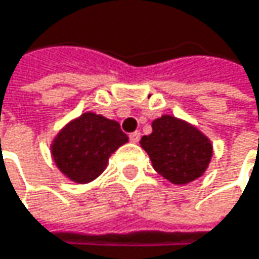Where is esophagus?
I'll return each instance as SVG.
<instances>
[{"instance_id": "esophagus-1", "label": "esophagus", "mask_w": 259, "mask_h": 259, "mask_svg": "<svg viewBox=\"0 0 259 259\" xmlns=\"http://www.w3.org/2000/svg\"><path fill=\"white\" fill-rule=\"evenodd\" d=\"M139 138H141V133H139V132H133V133H130V141H132L133 144L139 142Z\"/></svg>"}]
</instances>
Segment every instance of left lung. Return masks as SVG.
Here are the masks:
<instances>
[{
	"mask_svg": "<svg viewBox=\"0 0 259 259\" xmlns=\"http://www.w3.org/2000/svg\"><path fill=\"white\" fill-rule=\"evenodd\" d=\"M151 127L153 132L142 136L139 144L156 172L177 186L204 176L213 157V144L205 133L174 115L156 118Z\"/></svg>",
	"mask_w": 259,
	"mask_h": 259,
	"instance_id": "obj_1",
	"label": "left lung"
}]
</instances>
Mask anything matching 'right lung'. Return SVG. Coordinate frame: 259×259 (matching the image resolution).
I'll use <instances>...</instances> for the list:
<instances>
[{"mask_svg": "<svg viewBox=\"0 0 259 259\" xmlns=\"http://www.w3.org/2000/svg\"><path fill=\"white\" fill-rule=\"evenodd\" d=\"M127 141L118 121L87 111L58 130L51 142V156L66 179L87 184L106 169L111 154Z\"/></svg>", "mask_w": 259, "mask_h": 259, "instance_id": "add662e5", "label": "right lung"}]
</instances>
